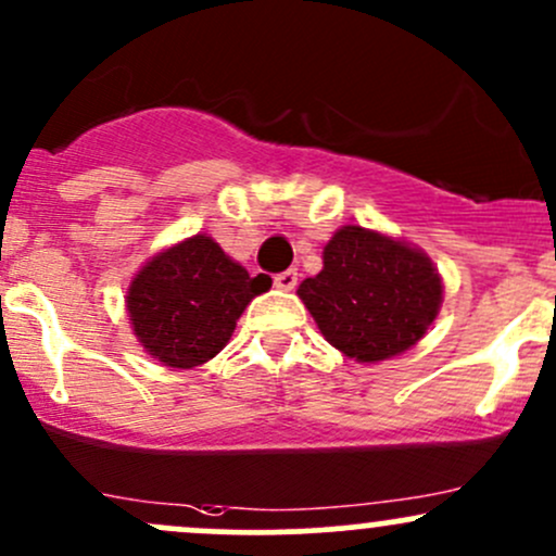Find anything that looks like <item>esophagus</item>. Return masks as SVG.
Listing matches in <instances>:
<instances>
[{"mask_svg":"<svg viewBox=\"0 0 556 556\" xmlns=\"http://www.w3.org/2000/svg\"><path fill=\"white\" fill-rule=\"evenodd\" d=\"M273 283H276V289H280V291H291L296 286V270L278 273V276L273 278Z\"/></svg>","mask_w":556,"mask_h":556,"instance_id":"obj_1","label":"esophagus"}]
</instances>
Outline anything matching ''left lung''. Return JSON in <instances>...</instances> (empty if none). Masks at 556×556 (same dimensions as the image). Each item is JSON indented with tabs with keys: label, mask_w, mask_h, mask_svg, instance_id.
Returning <instances> with one entry per match:
<instances>
[{
	"label": "left lung",
	"mask_w": 556,
	"mask_h": 556,
	"mask_svg": "<svg viewBox=\"0 0 556 556\" xmlns=\"http://www.w3.org/2000/svg\"><path fill=\"white\" fill-rule=\"evenodd\" d=\"M328 344L361 363L410 350L438 318L443 280L421 249L344 225L324 249V270L296 289Z\"/></svg>",
	"instance_id": "1"
}]
</instances>
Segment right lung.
Here are the masks:
<instances>
[{
    "label": "right lung",
    "mask_w": 556,
    "mask_h": 556,
    "mask_svg": "<svg viewBox=\"0 0 556 556\" xmlns=\"http://www.w3.org/2000/svg\"><path fill=\"white\" fill-rule=\"evenodd\" d=\"M270 283L267 276H249L199 232L140 267L129 283L127 313L148 355L169 368H193L230 342L247 304Z\"/></svg>",
    "instance_id": "1"
}]
</instances>
